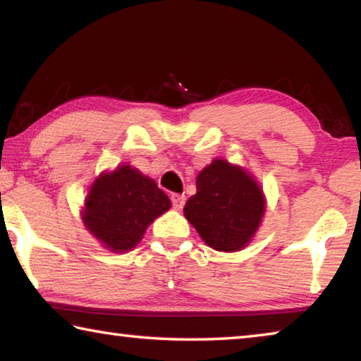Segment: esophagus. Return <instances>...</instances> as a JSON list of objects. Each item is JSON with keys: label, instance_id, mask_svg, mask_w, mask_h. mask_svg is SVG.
Masks as SVG:
<instances>
[{"label": "esophagus", "instance_id": "esophagus-1", "mask_svg": "<svg viewBox=\"0 0 361 361\" xmlns=\"http://www.w3.org/2000/svg\"><path fill=\"white\" fill-rule=\"evenodd\" d=\"M170 199H172V205L175 210H181L183 205H185V202H186L185 194H172V197Z\"/></svg>", "mask_w": 361, "mask_h": 361}]
</instances>
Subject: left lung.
Returning a JSON list of instances; mask_svg holds the SVG:
<instances>
[{
	"label": "left lung",
	"mask_w": 361,
	"mask_h": 361,
	"mask_svg": "<svg viewBox=\"0 0 361 361\" xmlns=\"http://www.w3.org/2000/svg\"><path fill=\"white\" fill-rule=\"evenodd\" d=\"M197 192L188 199L185 216L207 245L237 252L250 243L264 215L262 189L248 172L215 159L195 180Z\"/></svg>",
	"instance_id": "obj_1"
}]
</instances>
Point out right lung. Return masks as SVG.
I'll return each mask as SVG.
<instances>
[{"label": "right lung", "mask_w": 361, "mask_h": 361, "mask_svg": "<svg viewBox=\"0 0 361 361\" xmlns=\"http://www.w3.org/2000/svg\"><path fill=\"white\" fill-rule=\"evenodd\" d=\"M170 205L154 180L126 164L94 181L85 197L82 221L103 247L122 253L137 247L146 228Z\"/></svg>", "instance_id": "obj_1"}]
</instances>
